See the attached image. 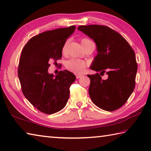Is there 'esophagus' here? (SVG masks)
I'll return each instance as SVG.
<instances>
[{
    "label": "esophagus",
    "mask_w": 151,
    "mask_h": 151,
    "mask_svg": "<svg viewBox=\"0 0 151 151\" xmlns=\"http://www.w3.org/2000/svg\"><path fill=\"white\" fill-rule=\"evenodd\" d=\"M82 76H83V75H76V78H81Z\"/></svg>",
    "instance_id": "esophagus-1"
}]
</instances>
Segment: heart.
<instances>
[{"label": "heart", "mask_w": 151, "mask_h": 151, "mask_svg": "<svg viewBox=\"0 0 151 151\" xmlns=\"http://www.w3.org/2000/svg\"><path fill=\"white\" fill-rule=\"evenodd\" d=\"M90 42L89 40L86 39V38H83L81 40V44L82 45H84L85 43ZM67 44V42L65 43V45L63 47L62 51L63 53H64L65 51V49H66V46ZM86 66V63L83 60L81 59H71L68 60L65 63V67L67 70L73 72L75 73H81L83 72L85 67Z\"/></svg>", "instance_id": "b5f03b06"}]
</instances>
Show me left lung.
Returning a JSON list of instances; mask_svg holds the SVG:
<instances>
[{
	"mask_svg": "<svg viewBox=\"0 0 151 151\" xmlns=\"http://www.w3.org/2000/svg\"><path fill=\"white\" fill-rule=\"evenodd\" d=\"M78 29L96 44L98 54L90 69L109 75L106 80H102L99 73L87 75L90 79V97L100 108L115 111L124 105L135 88L137 71L135 52L122 35L108 26H80Z\"/></svg>",
	"mask_w": 151,
	"mask_h": 151,
	"instance_id": "obj_1",
	"label": "left lung"
}]
</instances>
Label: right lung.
Here are the masks:
<instances>
[{
  "label": "right lung",
  "instance_id": "1",
  "mask_svg": "<svg viewBox=\"0 0 151 151\" xmlns=\"http://www.w3.org/2000/svg\"><path fill=\"white\" fill-rule=\"evenodd\" d=\"M75 26L41 33L24 46L19 61L18 75L24 96L35 108L53 114L66 106L69 88L76 80L73 73L61 70L54 77L48 73L49 63L62 57V49Z\"/></svg>",
  "mask_w": 151,
  "mask_h": 151
}]
</instances>
